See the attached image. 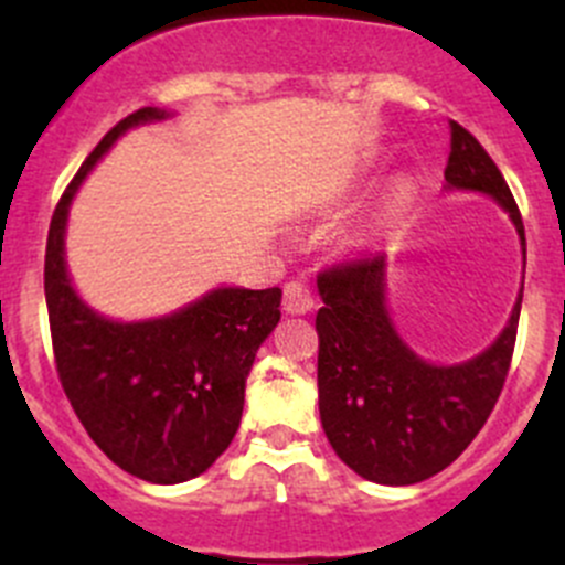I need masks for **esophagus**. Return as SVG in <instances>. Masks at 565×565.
Instances as JSON below:
<instances>
[{
    "label": "esophagus",
    "mask_w": 565,
    "mask_h": 565,
    "mask_svg": "<svg viewBox=\"0 0 565 565\" xmlns=\"http://www.w3.org/2000/svg\"><path fill=\"white\" fill-rule=\"evenodd\" d=\"M311 309H315V298H311L309 287L303 281H287V287H284V311L306 315Z\"/></svg>",
    "instance_id": "esophagus-1"
}]
</instances>
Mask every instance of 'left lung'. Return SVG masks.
<instances>
[{
	"instance_id": "left-lung-1",
	"label": "left lung",
	"mask_w": 565,
	"mask_h": 565,
	"mask_svg": "<svg viewBox=\"0 0 565 565\" xmlns=\"http://www.w3.org/2000/svg\"><path fill=\"white\" fill-rule=\"evenodd\" d=\"M451 188L498 199L525 246L522 213L481 141L451 119ZM319 418L339 459L358 476L407 487L446 470L476 440L498 404L516 344L522 295L500 339L461 366L413 355L385 311V256L335 262L317 276Z\"/></svg>"
}]
</instances>
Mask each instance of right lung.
<instances>
[{
  "label": "right lung",
  "instance_id": "add662e5",
  "mask_svg": "<svg viewBox=\"0 0 565 565\" xmlns=\"http://www.w3.org/2000/svg\"><path fill=\"white\" fill-rule=\"evenodd\" d=\"M161 117L139 108L89 152L51 215L43 278L56 374L87 435L130 476L180 483L230 448L250 363L281 319V289H215L150 322H111L76 298L62 256L73 193L119 134Z\"/></svg>",
  "mask_w": 565,
  "mask_h": 565
}]
</instances>
